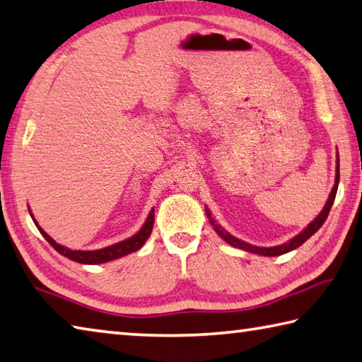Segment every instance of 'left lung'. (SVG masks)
Here are the masks:
<instances>
[{"instance_id": "left-lung-1", "label": "left lung", "mask_w": 362, "mask_h": 362, "mask_svg": "<svg viewBox=\"0 0 362 362\" xmlns=\"http://www.w3.org/2000/svg\"><path fill=\"white\" fill-rule=\"evenodd\" d=\"M339 179H340V174H339V153H337V175H336V185H334V188H332V192H331V194H329V199H327L325 209L321 210V214L310 223V225H308V226L304 229V231H302L299 235H296V238L291 239L290 242H288V244L279 245V247H269V248H266V247H264V248H262V247H255V245L245 244V242H242V240H239V239L233 238L231 234L225 233L218 225H215L212 218H210V223H212V225L215 226L214 229H215L216 233H218L220 238L225 239V240L228 242V244H231L233 247H238V248L245 250V252H252V253L262 255V256H279V255L288 253V252H291V250L298 248L299 245L304 244V242H305L308 238H310V235H313L315 233L318 231V229H320L321 226H323V223L326 221L327 215H329V210H331V207H332L334 199H336V193H337V187H339ZM206 212H207V215L210 216L209 210H206Z\"/></svg>"}]
</instances>
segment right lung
Here are the masks:
<instances>
[{"label": "right lung", "mask_w": 362, "mask_h": 362, "mask_svg": "<svg viewBox=\"0 0 362 362\" xmlns=\"http://www.w3.org/2000/svg\"><path fill=\"white\" fill-rule=\"evenodd\" d=\"M153 220H155V209L150 210L147 221L144 223L141 231L134 234L133 238H129L123 242H118V244H115V245L101 248V250H90V252H82V250H69L66 247L57 244V242L52 239L47 233L42 231V228L37 226L36 221L35 223H36L39 231H41V234L45 238V240H47L58 253H62L63 256H66V258L76 261V262H82V264H101V262H107V261H112L117 258H122V256H124V255L133 253V252H136V250H139L144 244H146L148 235L152 234Z\"/></svg>", "instance_id": "obj_1"}]
</instances>
